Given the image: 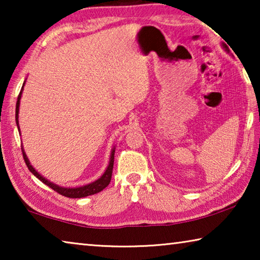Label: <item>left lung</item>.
I'll use <instances>...</instances> for the list:
<instances>
[{"mask_svg": "<svg viewBox=\"0 0 260 260\" xmlns=\"http://www.w3.org/2000/svg\"><path fill=\"white\" fill-rule=\"evenodd\" d=\"M223 47H225V48H226V49H227V47H226V45H223Z\"/></svg>", "mask_w": 260, "mask_h": 260, "instance_id": "1", "label": "left lung"}]
</instances>
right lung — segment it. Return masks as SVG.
Masks as SVG:
<instances>
[{
    "label": "right lung",
    "mask_w": 260,
    "mask_h": 260,
    "mask_svg": "<svg viewBox=\"0 0 260 260\" xmlns=\"http://www.w3.org/2000/svg\"><path fill=\"white\" fill-rule=\"evenodd\" d=\"M24 85H25V82H24ZM24 85H23V87H21V90H20V93L18 95V99H17V104H16V122H17V126H18V131H19V125H18L19 104H20L21 93H23V89H24ZM21 151H23L24 160H25L26 165H27L28 170L30 171V172H32L35 175V177H37L39 180H40V181H42L43 183L47 184L48 187H50L52 190H55L56 192H58V193H60V195H63L65 197H69V199H81V197L94 195V193H98L100 191H102L105 187L109 186L110 181H111L113 161H114V148L112 149V151H111V156H110V161H109L108 169L105 170V172H104V174L102 175V177L96 180V181L89 183V184H86V186H82V187H77V188L59 187V186H57V184H55V183L48 181L46 178H43L40 173H38L37 171L34 170V167L30 165V162L28 160L27 156H26V153L24 151L23 147H21Z\"/></svg>",
    "instance_id": "right-lung-1"
}]
</instances>
